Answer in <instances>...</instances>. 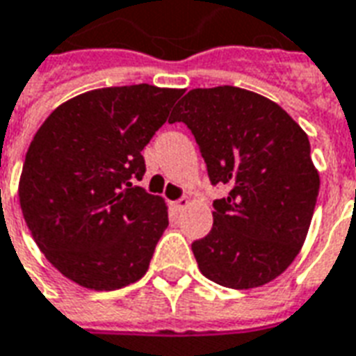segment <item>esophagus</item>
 Masks as SVG:
<instances>
[{"mask_svg":"<svg viewBox=\"0 0 356 356\" xmlns=\"http://www.w3.org/2000/svg\"><path fill=\"white\" fill-rule=\"evenodd\" d=\"M188 204H189V200L186 199V197H181V199H178V200H175V202H172V207H175L176 212H181V210L188 207Z\"/></svg>","mask_w":356,"mask_h":356,"instance_id":"esophagus-1","label":"esophagus"}]
</instances>
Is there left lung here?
Segmentation results:
<instances>
[{"mask_svg":"<svg viewBox=\"0 0 356 356\" xmlns=\"http://www.w3.org/2000/svg\"><path fill=\"white\" fill-rule=\"evenodd\" d=\"M170 124L193 133L213 186V227L191 244L199 270L229 289L276 280L298 255L319 195L308 135L274 101L242 88H197Z\"/></svg>","mask_w":356,"mask_h":356,"instance_id":"1","label":"left lung"}]
</instances>
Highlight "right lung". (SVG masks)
<instances>
[{"label":"right lung","mask_w":356,"mask_h":356,"mask_svg":"<svg viewBox=\"0 0 356 356\" xmlns=\"http://www.w3.org/2000/svg\"><path fill=\"white\" fill-rule=\"evenodd\" d=\"M184 90L99 88L56 108L31 140L18 184L26 225L71 282L122 289L146 274L168 227L161 197L135 186L143 152Z\"/></svg>","instance_id":"right-lung-1"}]
</instances>
